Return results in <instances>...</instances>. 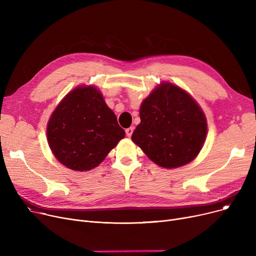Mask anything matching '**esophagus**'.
Listing matches in <instances>:
<instances>
[{"label":"esophagus","instance_id":"34e87169","mask_svg":"<svg viewBox=\"0 0 256 256\" xmlns=\"http://www.w3.org/2000/svg\"><path fill=\"white\" fill-rule=\"evenodd\" d=\"M132 132H134V128H126V136H128V137H130V136L132 135Z\"/></svg>","mask_w":256,"mask_h":256}]
</instances>
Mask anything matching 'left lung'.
I'll list each match as a JSON object with an SVG mask.
<instances>
[{"instance_id":"left-lung-1","label":"left lung","mask_w":256,"mask_h":256,"mask_svg":"<svg viewBox=\"0 0 256 256\" xmlns=\"http://www.w3.org/2000/svg\"><path fill=\"white\" fill-rule=\"evenodd\" d=\"M140 119L132 140L160 167L184 166L202 148L208 130L206 116L178 86L162 83L154 89L141 104Z\"/></svg>"}]
</instances>
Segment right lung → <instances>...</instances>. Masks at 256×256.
<instances>
[{
    "instance_id": "obj_1",
    "label": "right lung",
    "mask_w": 256,
    "mask_h": 256,
    "mask_svg": "<svg viewBox=\"0 0 256 256\" xmlns=\"http://www.w3.org/2000/svg\"><path fill=\"white\" fill-rule=\"evenodd\" d=\"M124 135L93 86L78 87L67 94L48 124L50 150L60 163L76 171L98 166Z\"/></svg>"
}]
</instances>
